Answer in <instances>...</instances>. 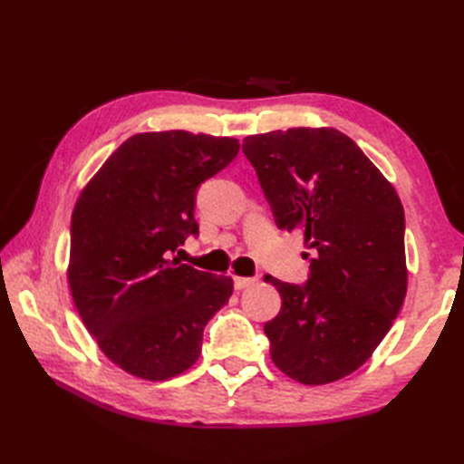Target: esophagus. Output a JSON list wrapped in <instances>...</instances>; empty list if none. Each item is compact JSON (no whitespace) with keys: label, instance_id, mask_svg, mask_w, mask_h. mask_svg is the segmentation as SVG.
<instances>
[{"label":"esophagus","instance_id":"1","mask_svg":"<svg viewBox=\"0 0 464 464\" xmlns=\"http://www.w3.org/2000/svg\"><path fill=\"white\" fill-rule=\"evenodd\" d=\"M253 285H257V279L255 277H235V289L237 291L253 287Z\"/></svg>","mask_w":464,"mask_h":464}]
</instances>
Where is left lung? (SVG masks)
I'll list each match as a JSON object with an SVG mask.
<instances>
[{"mask_svg":"<svg viewBox=\"0 0 464 464\" xmlns=\"http://www.w3.org/2000/svg\"><path fill=\"white\" fill-rule=\"evenodd\" d=\"M243 153L275 223L301 231L313 253L304 287L265 277L283 301L277 317L265 323L271 359L311 387L339 381L367 362L405 301L399 195L359 145L333 127L249 135Z\"/></svg>","mask_w":464,"mask_h":464,"instance_id":"1","label":"left lung"}]
</instances>
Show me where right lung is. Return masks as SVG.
<instances>
[{"instance_id":"obj_1","label":"right lung","mask_w":464,"mask_h":464,"mask_svg":"<svg viewBox=\"0 0 464 464\" xmlns=\"http://www.w3.org/2000/svg\"><path fill=\"white\" fill-rule=\"evenodd\" d=\"M239 151L233 137L147 131L123 141L77 197L67 283L97 347L143 381H167L201 354L207 321L233 279L169 255L197 235L195 191Z\"/></svg>"}]
</instances>
